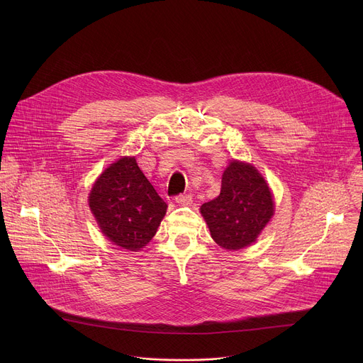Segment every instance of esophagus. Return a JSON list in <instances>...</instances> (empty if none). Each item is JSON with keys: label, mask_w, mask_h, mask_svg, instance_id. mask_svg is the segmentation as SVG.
Returning <instances> with one entry per match:
<instances>
[{"label": "esophagus", "mask_w": 363, "mask_h": 363, "mask_svg": "<svg viewBox=\"0 0 363 363\" xmlns=\"http://www.w3.org/2000/svg\"><path fill=\"white\" fill-rule=\"evenodd\" d=\"M175 201L181 205H189L192 202V196L188 195V194H181V195L175 196Z\"/></svg>", "instance_id": "obj_1"}]
</instances>
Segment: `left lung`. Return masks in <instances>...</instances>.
Instances as JSON below:
<instances>
[{"label":"left lung","mask_w":363,"mask_h":363,"mask_svg":"<svg viewBox=\"0 0 363 363\" xmlns=\"http://www.w3.org/2000/svg\"><path fill=\"white\" fill-rule=\"evenodd\" d=\"M273 211L264 178L252 165L237 161L224 171L220 195L201 206L211 237L225 250H240L255 241Z\"/></svg>","instance_id":"8db88e82"}]
</instances>
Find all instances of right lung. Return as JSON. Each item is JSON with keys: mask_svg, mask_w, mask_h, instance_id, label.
<instances>
[{"mask_svg": "<svg viewBox=\"0 0 363 363\" xmlns=\"http://www.w3.org/2000/svg\"><path fill=\"white\" fill-rule=\"evenodd\" d=\"M89 205L101 233L130 251L143 248L157 234L168 206L135 158H121L99 177Z\"/></svg>", "mask_w": 363, "mask_h": 363, "instance_id": "obj_1", "label": "right lung"}]
</instances>
